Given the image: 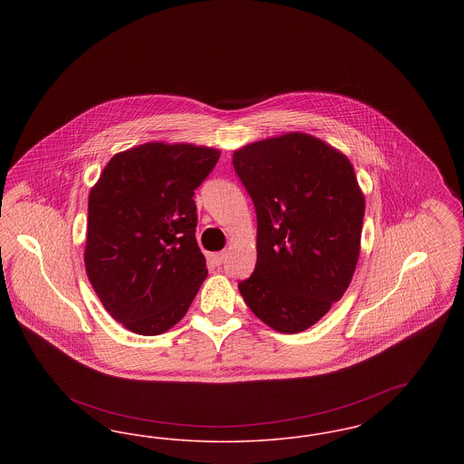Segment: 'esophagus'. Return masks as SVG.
<instances>
[{
  "label": "esophagus",
  "instance_id": "1",
  "mask_svg": "<svg viewBox=\"0 0 464 464\" xmlns=\"http://www.w3.org/2000/svg\"><path fill=\"white\" fill-rule=\"evenodd\" d=\"M224 259H226V252H216L214 256H212V261H214V265L221 266L224 263Z\"/></svg>",
  "mask_w": 464,
  "mask_h": 464
}]
</instances>
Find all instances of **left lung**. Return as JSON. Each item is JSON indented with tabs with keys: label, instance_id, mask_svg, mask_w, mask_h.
Returning a JSON list of instances; mask_svg holds the SVG:
<instances>
[{
	"label": "left lung",
	"instance_id": "left-lung-1",
	"mask_svg": "<svg viewBox=\"0 0 464 464\" xmlns=\"http://www.w3.org/2000/svg\"><path fill=\"white\" fill-rule=\"evenodd\" d=\"M233 167L257 214V263L238 284L275 331L314 325L353 278L365 199L348 156L292 132L235 151Z\"/></svg>",
	"mask_w": 464,
	"mask_h": 464
}]
</instances>
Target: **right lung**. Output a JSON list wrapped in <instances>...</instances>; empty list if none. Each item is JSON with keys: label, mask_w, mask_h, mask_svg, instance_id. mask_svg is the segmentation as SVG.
<instances>
[{"label": "right lung", "mask_w": 464, "mask_h": 464, "mask_svg": "<svg viewBox=\"0 0 464 464\" xmlns=\"http://www.w3.org/2000/svg\"><path fill=\"white\" fill-rule=\"evenodd\" d=\"M221 153L148 142L112 156L90 189L85 267L111 316L140 335L174 327L207 278L195 189Z\"/></svg>", "instance_id": "obj_1"}]
</instances>
